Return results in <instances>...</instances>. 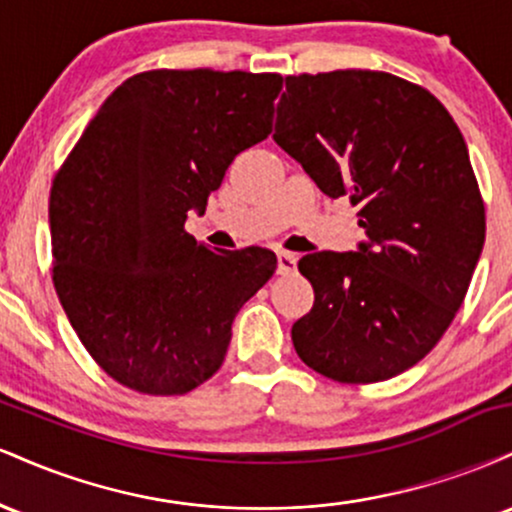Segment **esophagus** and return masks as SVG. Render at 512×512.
I'll use <instances>...</instances> for the list:
<instances>
[{
	"label": "esophagus",
	"mask_w": 512,
	"mask_h": 512,
	"mask_svg": "<svg viewBox=\"0 0 512 512\" xmlns=\"http://www.w3.org/2000/svg\"><path fill=\"white\" fill-rule=\"evenodd\" d=\"M276 262H279V274H291V272H296L298 257L293 255V252L279 250L276 252Z\"/></svg>",
	"instance_id": "34e87169"
}]
</instances>
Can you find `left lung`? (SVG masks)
<instances>
[{"instance_id": "8db88e82", "label": "left lung", "mask_w": 512, "mask_h": 512, "mask_svg": "<svg viewBox=\"0 0 512 512\" xmlns=\"http://www.w3.org/2000/svg\"><path fill=\"white\" fill-rule=\"evenodd\" d=\"M274 142L327 197H349L358 252H310L315 303L291 327L305 366L380 383L419 363L467 296L486 236L467 144L426 88L387 72L286 76Z\"/></svg>"}]
</instances>
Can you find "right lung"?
<instances>
[{
    "label": "right lung",
    "instance_id": "1",
    "mask_svg": "<svg viewBox=\"0 0 512 512\" xmlns=\"http://www.w3.org/2000/svg\"><path fill=\"white\" fill-rule=\"evenodd\" d=\"M281 74L154 69L117 86L50 190L52 281L93 361L144 395L221 368L233 317L272 279L264 248L185 231L240 151L272 132Z\"/></svg>",
    "mask_w": 512,
    "mask_h": 512
}]
</instances>
